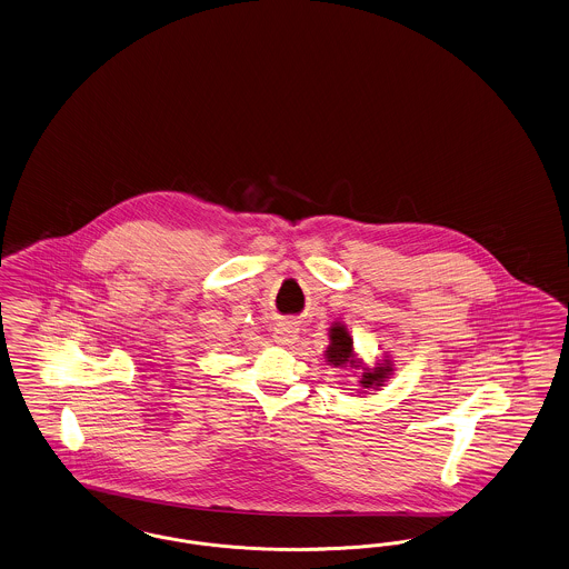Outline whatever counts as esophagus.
Masks as SVG:
<instances>
[{
    "label": "esophagus",
    "mask_w": 569,
    "mask_h": 569,
    "mask_svg": "<svg viewBox=\"0 0 569 569\" xmlns=\"http://www.w3.org/2000/svg\"><path fill=\"white\" fill-rule=\"evenodd\" d=\"M297 338H299V327H297V322L280 321L276 325V329H273V340H276L278 345H284V347L296 345Z\"/></svg>",
    "instance_id": "esophagus-1"
}]
</instances>
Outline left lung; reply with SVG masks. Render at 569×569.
<instances>
[{
	"label": "left lung",
	"mask_w": 569,
	"mask_h": 569,
	"mask_svg": "<svg viewBox=\"0 0 569 569\" xmlns=\"http://www.w3.org/2000/svg\"><path fill=\"white\" fill-rule=\"evenodd\" d=\"M329 340L331 345L327 348V361L336 368H342V366H355L352 361V340L348 336L347 327L336 322L331 329H329ZM391 371L389 363L385 366H378L373 370L363 371V378H361V387L363 389H373V387H380L382 380L387 378V373Z\"/></svg>",
	"instance_id": "left-lung-1"
}]
</instances>
